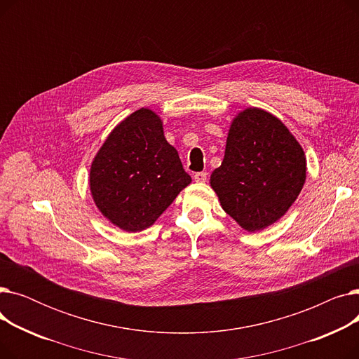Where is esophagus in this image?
Returning <instances> with one entry per match:
<instances>
[{
	"instance_id": "34e87169",
	"label": "esophagus",
	"mask_w": 359,
	"mask_h": 359,
	"mask_svg": "<svg viewBox=\"0 0 359 359\" xmlns=\"http://www.w3.org/2000/svg\"><path fill=\"white\" fill-rule=\"evenodd\" d=\"M206 177H208V173H206V172L195 173V182H198V183H203V182H206Z\"/></svg>"
}]
</instances>
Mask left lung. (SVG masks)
I'll return each mask as SVG.
<instances>
[{
	"instance_id": "1",
	"label": "left lung",
	"mask_w": 359,
	"mask_h": 359,
	"mask_svg": "<svg viewBox=\"0 0 359 359\" xmlns=\"http://www.w3.org/2000/svg\"><path fill=\"white\" fill-rule=\"evenodd\" d=\"M306 156L290 129L257 107L233 119L211 187L222 210L250 233L284 215L306 182Z\"/></svg>"
}]
</instances>
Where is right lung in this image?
<instances>
[{"instance_id": "right-lung-1", "label": "right lung", "mask_w": 359, "mask_h": 359, "mask_svg": "<svg viewBox=\"0 0 359 359\" xmlns=\"http://www.w3.org/2000/svg\"><path fill=\"white\" fill-rule=\"evenodd\" d=\"M191 182L160 116L145 107L110 132L90 168L94 203L128 233L151 227Z\"/></svg>"}]
</instances>
